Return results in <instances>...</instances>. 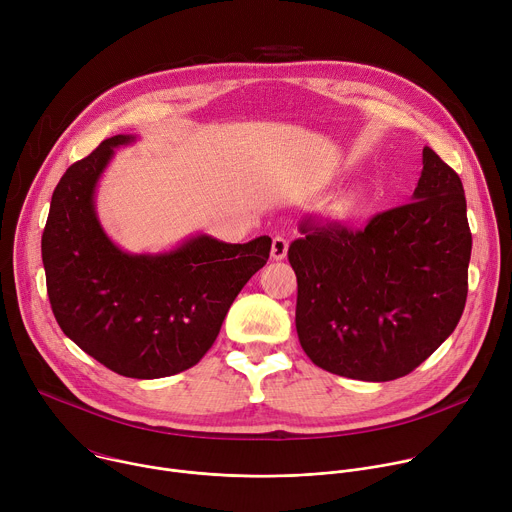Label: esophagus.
<instances>
[{"label":"esophagus","instance_id":"34e87169","mask_svg":"<svg viewBox=\"0 0 512 512\" xmlns=\"http://www.w3.org/2000/svg\"><path fill=\"white\" fill-rule=\"evenodd\" d=\"M287 241L283 239V237H273V241H271V257L275 259V261H281V259H285V255H287Z\"/></svg>","mask_w":512,"mask_h":512}]
</instances>
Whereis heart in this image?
Instances as JSON below:
<instances>
[{
    "mask_svg": "<svg viewBox=\"0 0 512 512\" xmlns=\"http://www.w3.org/2000/svg\"><path fill=\"white\" fill-rule=\"evenodd\" d=\"M360 200H362V194H360V192H352V194H348V196L342 200L340 208H342L344 212H352V210L358 208Z\"/></svg>",
    "mask_w": 512,
    "mask_h": 512,
    "instance_id": "b5f03b06",
    "label": "heart"
}]
</instances>
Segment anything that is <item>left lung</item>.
<instances>
[{"instance_id": "1", "label": "left lung", "mask_w": 512, "mask_h": 512, "mask_svg": "<svg viewBox=\"0 0 512 512\" xmlns=\"http://www.w3.org/2000/svg\"><path fill=\"white\" fill-rule=\"evenodd\" d=\"M287 257L298 277L296 328L320 369L385 383L409 375L458 326L472 233L460 176L431 148L409 204L371 223L302 225Z\"/></svg>"}]
</instances>
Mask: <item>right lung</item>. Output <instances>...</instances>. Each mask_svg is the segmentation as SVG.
<instances>
[{
	"label": "right lung",
	"instance_id": "1",
	"mask_svg": "<svg viewBox=\"0 0 512 512\" xmlns=\"http://www.w3.org/2000/svg\"><path fill=\"white\" fill-rule=\"evenodd\" d=\"M113 135L72 164L54 188L42 235L48 298L62 332L129 379L182 373L208 352L245 283L267 263L271 239L243 245L210 235L166 253H127L103 231L97 184L115 148Z\"/></svg>",
	"mask_w": 512,
	"mask_h": 512
}]
</instances>
